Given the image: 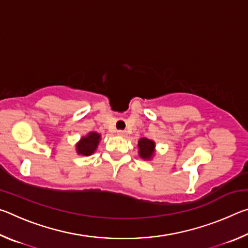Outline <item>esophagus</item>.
<instances>
[{
    "label": "esophagus",
    "instance_id": "34e87169",
    "mask_svg": "<svg viewBox=\"0 0 248 248\" xmlns=\"http://www.w3.org/2000/svg\"><path fill=\"white\" fill-rule=\"evenodd\" d=\"M117 134H118L119 137H125L127 136V132L124 131V130H118V131H117Z\"/></svg>",
    "mask_w": 248,
    "mask_h": 248
}]
</instances>
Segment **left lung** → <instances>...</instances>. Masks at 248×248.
<instances>
[{"mask_svg":"<svg viewBox=\"0 0 248 248\" xmlns=\"http://www.w3.org/2000/svg\"><path fill=\"white\" fill-rule=\"evenodd\" d=\"M138 153H139V156L142 159H145V161H151L154 156L155 153H156V150H155V142L153 140L146 139V138H141V139L138 141Z\"/></svg>","mask_w":248,"mask_h":248,"instance_id":"left-lung-1","label":"left lung"}]
</instances>
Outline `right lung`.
Masks as SVG:
<instances>
[{
  "label": "right lung",
  "mask_w": 248,
  "mask_h": 248,
  "mask_svg": "<svg viewBox=\"0 0 248 248\" xmlns=\"http://www.w3.org/2000/svg\"><path fill=\"white\" fill-rule=\"evenodd\" d=\"M100 140H102L100 133L91 131L86 136H83L78 143L75 144V151L82 156H90L97 150Z\"/></svg>",
  "instance_id": "right-lung-1"
}]
</instances>
